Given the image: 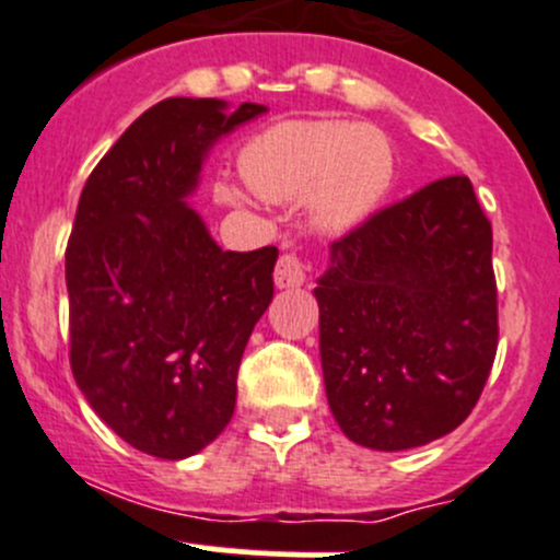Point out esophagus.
<instances>
[{
	"label": "esophagus",
	"instance_id": "esophagus-1",
	"mask_svg": "<svg viewBox=\"0 0 560 560\" xmlns=\"http://www.w3.org/2000/svg\"><path fill=\"white\" fill-rule=\"evenodd\" d=\"M276 287L287 290V287H301L306 281V265L298 257L295 252L281 254L279 262H276Z\"/></svg>",
	"mask_w": 560,
	"mask_h": 560
}]
</instances>
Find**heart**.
<instances>
[{
	"mask_svg": "<svg viewBox=\"0 0 560 560\" xmlns=\"http://www.w3.org/2000/svg\"><path fill=\"white\" fill-rule=\"evenodd\" d=\"M248 186L265 200H295L308 191L322 228L363 222L389 191L395 151L385 132L349 121H287L254 135L241 154ZM219 197L238 202L235 186Z\"/></svg>",
	"mask_w": 560,
	"mask_h": 560,
	"instance_id": "heart-1",
	"label": "heart"
}]
</instances>
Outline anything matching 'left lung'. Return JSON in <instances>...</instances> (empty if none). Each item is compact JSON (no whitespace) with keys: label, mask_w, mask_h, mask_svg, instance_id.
<instances>
[{"label":"left lung","mask_w":560,"mask_h":560,"mask_svg":"<svg viewBox=\"0 0 560 560\" xmlns=\"http://www.w3.org/2000/svg\"><path fill=\"white\" fill-rule=\"evenodd\" d=\"M341 431L395 453L455 431L499 347L493 228L466 175L422 186L332 241L314 290Z\"/></svg>","instance_id":"obj_1"}]
</instances>
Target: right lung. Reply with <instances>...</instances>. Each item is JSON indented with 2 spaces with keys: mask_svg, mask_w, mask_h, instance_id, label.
Listing matches in <instances>:
<instances>
[{
  "mask_svg": "<svg viewBox=\"0 0 560 560\" xmlns=\"http://www.w3.org/2000/svg\"><path fill=\"white\" fill-rule=\"evenodd\" d=\"M259 113L162 100L113 143L78 200L65 254L72 376L145 455L180 460L228 428L246 341L273 301L279 248L222 252L184 202L208 149Z\"/></svg>",
  "mask_w": 560,
  "mask_h": 560,
  "instance_id": "right-lung-1",
  "label": "right lung"
}]
</instances>
